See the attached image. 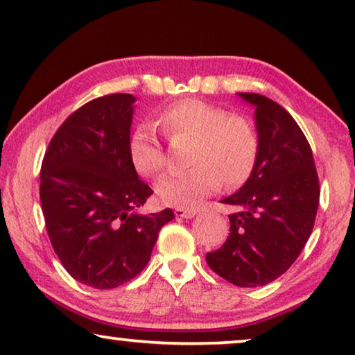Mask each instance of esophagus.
Segmentation results:
<instances>
[{
    "label": "esophagus",
    "instance_id": "1",
    "mask_svg": "<svg viewBox=\"0 0 355 355\" xmlns=\"http://www.w3.org/2000/svg\"><path fill=\"white\" fill-rule=\"evenodd\" d=\"M174 215L178 218H186V220H189V218L196 216L197 211L192 210V208H176V210H174Z\"/></svg>",
    "mask_w": 355,
    "mask_h": 355
}]
</instances>
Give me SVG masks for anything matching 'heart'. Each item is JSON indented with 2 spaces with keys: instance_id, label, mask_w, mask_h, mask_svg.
Segmentation results:
<instances>
[{
  "instance_id": "obj_1",
  "label": "heart",
  "mask_w": 355,
  "mask_h": 355,
  "mask_svg": "<svg viewBox=\"0 0 355 355\" xmlns=\"http://www.w3.org/2000/svg\"><path fill=\"white\" fill-rule=\"evenodd\" d=\"M158 123L169 139H192L186 173L166 174L155 186L159 202L169 207L192 208L221 186H241L254 171L259 157V134L254 123L230 114L221 106L198 98L168 105ZM128 155L135 171L157 176L164 168V152L155 130L140 124L129 135Z\"/></svg>"
}]
</instances>
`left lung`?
Here are the masks:
<instances>
[{"label":"left lung","mask_w":355,"mask_h":355,"mask_svg":"<svg viewBox=\"0 0 355 355\" xmlns=\"http://www.w3.org/2000/svg\"><path fill=\"white\" fill-rule=\"evenodd\" d=\"M255 108L259 157L244 186L223 203L230 215L225 244L207 263L239 288L279 278L294 263L313 230L320 186L312 148L293 116L259 94H237Z\"/></svg>","instance_id":"1"}]
</instances>
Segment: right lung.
I'll return each mask as SVG.
<instances>
[{
	"label": "right lung",
	"instance_id": "right-lung-1",
	"mask_svg": "<svg viewBox=\"0 0 355 355\" xmlns=\"http://www.w3.org/2000/svg\"><path fill=\"white\" fill-rule=\"evenodd\" d=\"M135 96H100L74 111L53 135L42 163L46 231L67 273L90 288L113 289L148 263L169 208L137 210L153 191L130 163Z\"/></svg>",
	"mask_w": 355,
	"mask_h": 355
}]
</instances>
